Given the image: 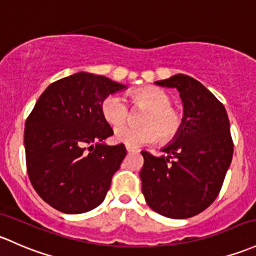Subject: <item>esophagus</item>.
<instances>
[{
	"label": "esophagus",
	"mask_w": 256,
	"mask_h": 256,
	"mask_svg": "<svg viewBox=\"0 0 256 256\" xmlns=\"http://www.w3.org/2000/svg\"><path fill=\"white\" fill-rule=\"evenodd\" d=\"M126 150H128V153H132V152H137L136 148H134V147H130V146H126Z\"/></svg>",
	"instance_id": "esophagus-1"
}]
</instances>
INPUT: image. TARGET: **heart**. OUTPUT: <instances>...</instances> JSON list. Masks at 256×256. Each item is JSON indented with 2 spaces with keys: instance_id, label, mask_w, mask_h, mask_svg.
<instances>
[{
  "instance_id": "obj_1",
  "label": "heart",
  "mask_w": 256,
  "mask_h": 256,
  "mask_svg": "<svg viewBox=\"0 0 256 256\" xmlns=\"http://www.w3.org/2000/svg\"><path fill=\"white\" fill-rule=\"evenodd\" d=\"M134 106L142 108L144 112L140 118L142 126L135 128L121 125L115 128L114 138L119 144L130 147H140L158 141L162 144L172 141L182 126V115L172 106L168 93L158 87H144L130 93ZM102 114L112 125H119L128 116V106L122 96L110 94L102 102Z\"/></svg>"
}]
</instances>
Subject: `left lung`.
Here are the masks:
<instances>
[{"label": "left lung", "mask_w": 256, "mask_h": 256, "mask_svg": "<svg viewBox=\"0 0 256 256\" xmlns=\"http://www.w3.org/2000/svg\"><path fill=\"white\" fill-rule=\"evenodd\" d=\"M176 88L184 106L182 126L156 157L142 150L140 172L144 200L169 218H189L206 210L222 188L233 157L230 120L223 104L198 80L186 74L157 80Z\"/></svg>", "instance_id": "obj_1"}]
</instances>
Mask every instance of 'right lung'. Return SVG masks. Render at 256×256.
Masks as SVG:
<instances>
[{
	"instance_id": "add662e5",
	"label": "right lung",
	"mask_w": 256,
	"mask_h": 256,
	"mask_svg": "<svg viewBox=\"0 0 256 256\" xmlns=\"http://www.w3.org/2000/svg\"><path fill=\"white\" fill-rule=\"evenodd\" d=\"M125 84L78 72L51 83L26 118V170L38 195L64 214H83L100 205L126 156L122 144L103 141L112 128L102 102Z\"/></svg>"
}]
</instances>
